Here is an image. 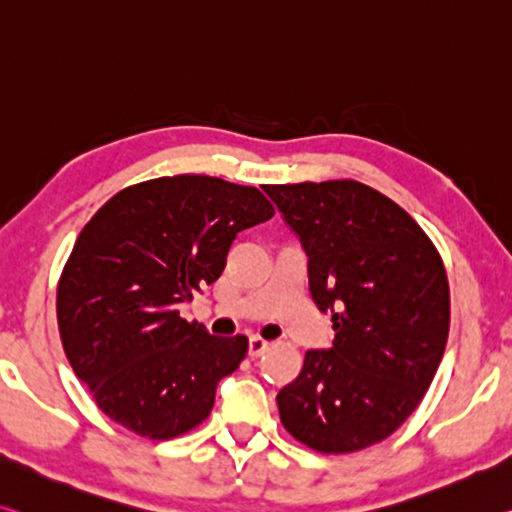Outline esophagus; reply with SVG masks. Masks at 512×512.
I'll list each match as a JSON object with an SVG mask.
<instances>
[{
	"instance_id": "1",
	"label": "esophagus",
	"mask_w": 512,
	"mask_h": 512,
	"mask_svg": "<svg viewBox=\"0 0 512 512\" xmlns=\"http://www.w3.org/2000/svg\"><path fill=\"white\" fill-rule=\"evenodd\" d=\"M267 348H270V343H267L265 338L261 336L249 338V357H261Z\"/></svg>"
}]
</instances>
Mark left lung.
<instances>
[{
  "mask_svg": "<svg viewBox=\"0 0 512 512\" xmlns=\"http://www.w3.org/2000/svg\"><path fill=\"white\" fill-rule=\"evenodd\" d=\"M263 190L300 238L311 297L336 332L279 391L281 423L313 451H361L403 426L444 357L442 256L398 203L357 180Z\"/></svg>",
  "mask_w": 512,
  "mask_h": 512,
  "instance_id": "8db88e82",
  "label": "left lung"
}]
</instances>
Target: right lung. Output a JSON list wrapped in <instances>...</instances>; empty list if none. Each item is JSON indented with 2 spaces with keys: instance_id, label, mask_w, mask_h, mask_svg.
I'll return each mask as SVG.
<instances>
[{
  "instance_id": "right-lung-1",
  "label": "right lung",
  "mask_w": 512,
  "mask_h": 512,
  "mask_svg": "<svg viewBox=\"0 0 512 512\" xmlns=\"http://www.w3.org/2000/svg\"><path fill=\"white\" fill-rule=\"evenodd\" d=\"M256 190L210 176L130 185L77 238L57 288L64 352L109 419L148 439L190 432L210 414L247 336H210L178 306L219 279L240 231L267 222Z\"/></svg>"
}]
</instances>
